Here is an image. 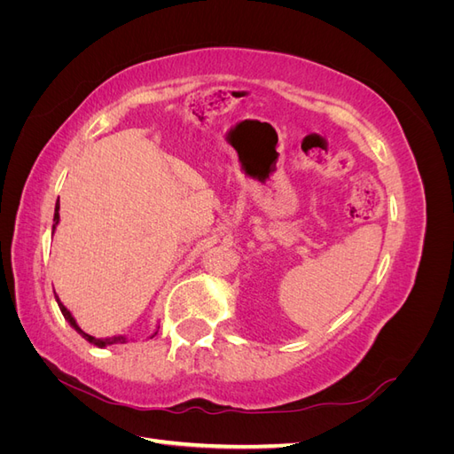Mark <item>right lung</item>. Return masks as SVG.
I'll return each mask as SVG.
<instances>
[{
  "mask_svg": "<svg viewBox=\"0 0 454 454\" xmlns=\"http://www.w3.org/2000/svg\"><path fill=\"white\" fill-rule=\"evenodd\" d=\"M59 210H60V202L57 200V206H54V219H52V232H54V229H57V225H59V222H60V214H59ZM54 299H57V303H59V309H60V312H62V316L66 318V322L70 324L75 332L83 337L85 340H89V342H92L94 347H98V348H106V347H112V345H125V342H129V340H132V339H129L127 335H114V337H106V339H96V337H92V335H89V333H85L83 329H81L79 325H77V322H75V318L72 316V312L67 310L64 305H62V301L59 299V295L54 294ZM157 335V332L151 335V337H155ZM149 337V339H151Z\"/></svg>",
  "mask_w": 454,
  "mask_h": 454,
  "instance_id": "1",
  "label": "right lung"
}]
</instances>
